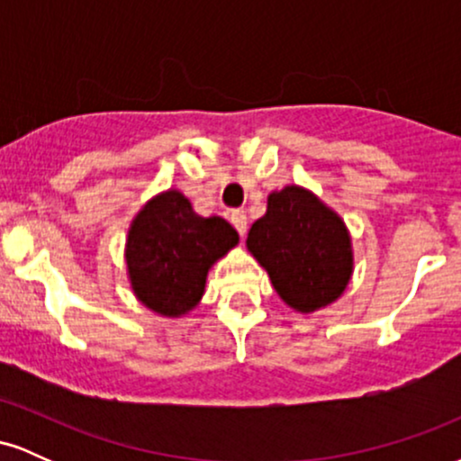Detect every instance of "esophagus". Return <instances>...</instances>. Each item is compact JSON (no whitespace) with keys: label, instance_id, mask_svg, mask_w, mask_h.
<instances>
[{"label":"esophagus","instance_id":"34e87169","mask_svg":"<svg viewBox=\"0 0 461 461\" xmlns=\"http://www.w3.org/2000/svg\"><path fill=\"white\" fill-rule=\"evenodd\" d=\"M230 219H231V225L236 227L238 234L245 236V234H247V227H249V225H247V214L242 212V210H236V212H231Z\"/></svg>","mask_w":461,"mask_h":461}]
</instances>
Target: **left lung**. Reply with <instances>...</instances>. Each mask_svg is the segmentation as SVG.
I'll return each mask as SVG.
<instances>
[{
    "mask_svg": "<svg viewBox=\"0 0 461 461\" xmlns=\"http://www.w3.org/2000/svg\"><path fill=\"white\" fill-rule=\"evenodd\" d=\"M247 249L279 297L305 314L333 303L353 273L345 221L301 186L268 194L267 214L249 230Z\"/></svg>",
    "mask_w": 461,
    "mask_h": 461,
    "instance_id": "8db88e82",
    "label": "left lung"
}]
</instances>
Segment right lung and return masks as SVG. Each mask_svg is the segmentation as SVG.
Returning <instances> with one entry per match:
<instances>
[{"label": "right lung", "instance_id": "add662e5", "mask_svg": "<svg viewBox=\"0 0 461 461\" xmlns=\"http://www.w3.org/2000/svg\"><path fill=\"white\" fill-rule=\"evenodd\" d=\"M238 245L221 216H199L179 190L153 197L130 227L125 260L131 290L162 316H182L199 303L210 267Z\"/></svg>", "mask_w": 461, "mask_h": 461}]
</instances>
